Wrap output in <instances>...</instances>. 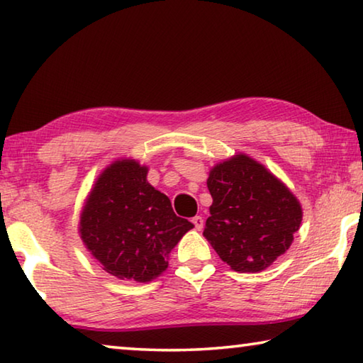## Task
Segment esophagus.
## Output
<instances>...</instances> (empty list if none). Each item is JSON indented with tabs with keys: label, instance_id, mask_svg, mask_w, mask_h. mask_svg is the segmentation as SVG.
Masks as SVG:
<instances>
[{
	"label": "esophagus",
	"instance_id": "34e87169",
	"mask_svg": "<svg viewBox=\"0 0 363 363\" xmlns=\"http://www.w3.org/2000/svg\"><path fill=\"white\" fill-rule=\"evenodd\" d=\"M192 224L195 225V229H196V230H201V229H203L205 219L201 218V216H195V218H192Z\"/></svg>",
	"mask_w": 363,
	"mask_h": 363
}]
</instances>
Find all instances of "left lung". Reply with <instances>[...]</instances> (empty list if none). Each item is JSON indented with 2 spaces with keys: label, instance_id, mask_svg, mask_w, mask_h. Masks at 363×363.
I'll list each match as a JSON object with an SVG mask.
<instances>
[{
  "label": "left lung",
  "instance_id": "left-lung-1",
  "mask_svg": "<svg viewBox=\"0 0 363 363\" xmlns=\"http://www.w3.org/2000/svg\"><path fill=\"white\" fill-rule=\"evenodd\" d=\"M211 216L203 235L237 272H259L290 248L303 211L277 177L247 155L214 167L208 177Z\"/></svg>",
  "mask_w": 363,
  "mask_h": 363
}]
</instances>
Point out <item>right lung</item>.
<instances>
[{"label":"right lung","mask_w":363,"mask_h":363,"mask_svg":"<svg viewBox=\"0 0 363 363\" xmlns=\"http://www.w3.org/2000/svg\"><path fill=\"white\" fill-rule=\"evenodd\" d=\"M134 160L115 162L97 179L79 232L104 270L116 279L150 281L168 267L169 251L194 227L147 182Z\"/></svg>","instance_id":"1"}]
</instances>
